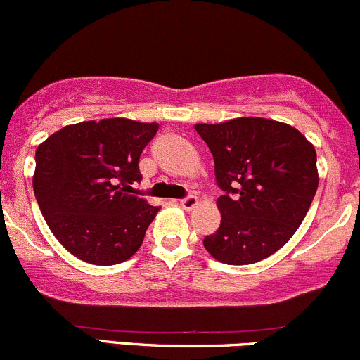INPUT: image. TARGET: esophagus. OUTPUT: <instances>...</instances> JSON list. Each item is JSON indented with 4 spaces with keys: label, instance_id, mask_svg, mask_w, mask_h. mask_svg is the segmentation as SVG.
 Masks as SVG:
<instances>
[{
    "label": "esophagus",
    "instance_id": "esophagus-1",
    "mask_svg": "<svg viewBox=\"0 0 360 360\" xmlns=\"http://www.w3.org/2000/svg\"><path fill=\"white\" fill-rule=\"evenodd\" d=\"M198 198H195V195H187V198H184V199H180V206L184 207V210H188L191 211L192 207H195L198 206Z\"/></svg>",
    "mask_w": 360,
    "mask_h": 360
}]
</instances>
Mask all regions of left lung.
Returning a JSON list of instances; mask_svg holds the SVG:
<instances>
[{
	"instance_id": "obj_1",
	"label": "left lung",
	"mask_w": 360,
	"mask_h": 360,
	"mask_svg": "<svg viewBox=\"0 0 360 360\" xmlns=\"http://www.w3.org/2000/svg\"><path fill=\"white\" fill-rule=\"evenodd\" d=\"M210 147L221 224L202 244L218 262L250 265L270 257L298 231L316 195L317 154L296 128L237 117L195 124Z\"/></svg>"
}]
</instances>
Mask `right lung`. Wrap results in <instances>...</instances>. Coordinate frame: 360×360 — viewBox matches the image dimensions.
Instances as JSON below:
<instances>
[{
    "label": "right lung",
    "instance_id": "obj_1",
    "mask_svg": "<svg viewBox=\"0 0 360 360\" xmlns=\"http://www.w3.org/2000/svg\"><path fill=\"white\" fill-rule=\"evenodd\" d=\"M158 123L124 117L64 126L36 149V201L58 243L91 265L139 251L159 207L135 194L140 154Z\"/></svg>",
    "mask_w": 360,
    "mask_h": 360
}]
</instances>
